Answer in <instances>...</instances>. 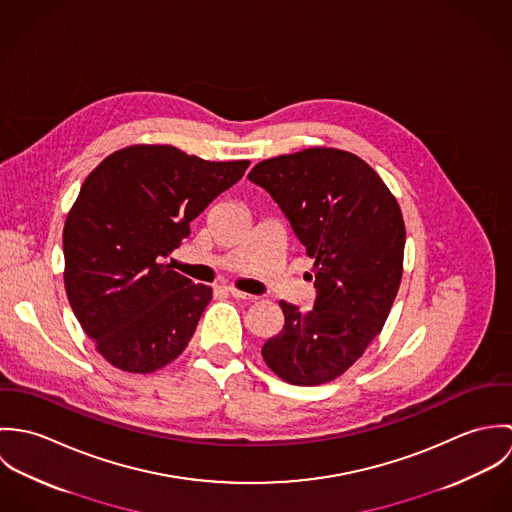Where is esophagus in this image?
<instances>
[{
	"label": "esophagus",
	"mask_w": 512,
	"mask_h": 512,
	"mask_svg": "<svg viewBox=\"0 0 512 512\" xmlns=\"http://www.w3.org/2000/svg\"><path fill=\"white\" fill-rule=\"evenodd\" d=\"M226 292L230 293L232 297H236V299H256V295L240 292V290H236V288H232V286H228V288H226Z\"/></svg>",
	"instance_id": "34e87169"
}]
</instances>
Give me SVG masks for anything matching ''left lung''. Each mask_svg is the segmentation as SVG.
<instances>
[{
  "label": "left lung",
  "mask_w": 512,
  "mask_h": 512,
  "mask_svg": "<svg viewBox=\"0 0 512 512\" xmlns=\"http://www.w3.org/2000/svg\"><path fill=\"white\" fill-rule=\"evenodd\" d=\"M248 179L272 195L315 260L313 309L280 301L284 329L264 343L262 357L295 386L331 382L380 335L400 288V205L366 161L335 147L264 159Z\"/></svg>",
  "instance_id": "obj_1"
}]
</instances>
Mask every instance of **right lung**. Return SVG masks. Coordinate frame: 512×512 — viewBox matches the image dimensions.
Instances as JSON below:
<instances>
[{"instance_id":"add662e5","label":"right lung","mask_w":512,"mask_h":512,"mask_svg":"<svg viewBox=\"0 0 512 512\" xmlns=\"http://www.w3.org/2000/svg\"><path fill=\"white\" fill-rule=\"evenodd\" d=\"M248 165L138 144L84 179L63 230L65 290L110 365L147 374L185 351L213 290L161 260Z\"/></svg>"}]
</instances>
